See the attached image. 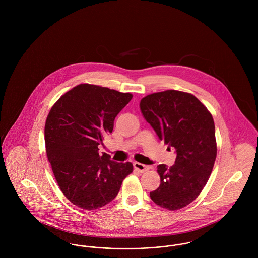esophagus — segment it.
<instances>
[{"label": "esophagus", "mask_w": 258, "mask_h": 258, "mask_svg": "<svg viewBox=\"0 0 258 258\" xmlns=\"http://www.w3.org/2000/svg\"><path fill=\"white\" fill-rule=\"evenodd\" d=\"M133 166H134V169L136 170V171H138L139 173H144V172H146L149 170V167L148 166H145V165H143V164H141V163H138V162H135L134 164H133Z\"/></svg>", "instance_id": "1"}]
</instances>
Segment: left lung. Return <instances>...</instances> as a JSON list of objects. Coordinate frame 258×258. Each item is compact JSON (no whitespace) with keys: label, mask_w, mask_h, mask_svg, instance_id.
<instances>
[{"label":"left lung","mask_w":258,"mask_h":258,"mask_svg":"<svg viewBox=\"0 0 258 258\" xmlns=\"http://www.w3.org/2000/svg\"><path fill=\"white\" fill-rule=\"evenodd\" d=\"M140 109L159 139L177 152L175 165L157 167L161 184L150 192L151 200L180 210L198 198L212 174L217 158L213 116L196 96L179 90L149 94Z\"/></svg>","instance_id":"left-lung-1"}]
</instances>
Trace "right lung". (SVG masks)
I'll return each mask as SVG.
<instances>
[{
    "instance_id": "add662e5",
    "label": "right lung",
    "mask_w": 258,
    "mask_h": 258,
    "mask_svg": "<svg viewBox=\"0 0 258 258\" xmlns=\"http://www.w3.org/2000/svg\"><path fill=\"white\" fill-rule=\"evenodd\" d=\"M131 93L83 83L64 93L51 107L44 126L47 159L62 194L76 207L94 211L115 199L130 162L111 161L98 146Z\"/></svg>"
}]
</instances>
